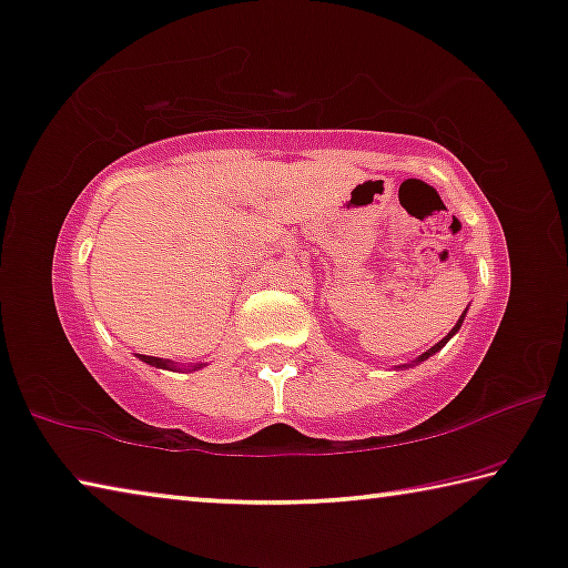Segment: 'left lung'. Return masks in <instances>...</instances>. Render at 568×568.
<instances>
[{"label": "left lung", "mask_w": 568, "mask_h": 568, "mask_svg": "<svg viewBox=\"0 0 568 568\" xmlns=\"http://www.w3.org/2000/svg\"><path fill=\"white\" fill-rule=\"evenodd\" d=\"M464 316H467V311H464L462 313V316H459V321H456V326L452 328V332H448L444 338H442V342H438V344H434V346H430V349H426V352H423L420 354V357H416V359H413L410 362V365H403V367H416V365H420V362H426L428 357H430V354H436V352H442L444 349V346H446V342H448V338H452L456 332H459V328H462V324H464Z\"/></svg>", "instance_id": "8db88e82"}]
</instances>
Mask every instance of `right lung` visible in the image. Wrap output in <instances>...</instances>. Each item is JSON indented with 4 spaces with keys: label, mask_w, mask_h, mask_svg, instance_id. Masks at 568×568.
I'll list each match as a JSON object with an SVG mask.
<instances>
[{
    "label": "right lung",
    "mask_w": 568,
    "mask_h": 568,
    "mask_svg": "<svg viewBox=\"0 0 568 568\" xmlns=\"http://www.w3.org/2000/svg\"><path fill=\"white\" fill-rule=\"evenodd\" d=\"M138 357L145 362V365H150V367H158V369H181V365H178V362H173V359H160V357H148V354H138ZM203 365H191V369H201Z\"/></svg>",
    "instance_id": "add662e5"
}]
</instances>
